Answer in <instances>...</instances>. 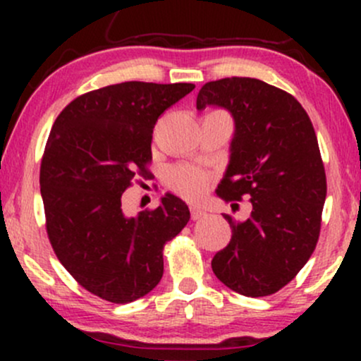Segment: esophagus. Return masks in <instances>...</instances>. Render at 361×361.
<instances>
[{"label":"esophagus","instance_id":"obj_1","mask_svg":"<svg viewBox=\"0 0 361 361\" xmlns=\"http://www.w3.org/2000/svg\"><path fill=\"white\" fill-rule=\"evenodd\" d=\"M190 214H192L193 221H198V219H202L205 215L204 210L198 209V207H190Z\"/></svg>","mask_w":361,"mask_h":361}]
</instances>
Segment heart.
Here are the masks:
<instances>
[{
    "label": "heart",
    "mask_w": 361,
    "mask_h": 361,
    "mask_svg": "<svg viewBox=\"0 0 361 361\" xmlns=\"http://www.w3.org/2000/svg\"><path fill=\"white\" fill-rule=\"evenodd\" d=\"M166 185L169 186V190H173L180 197L188 198V200H197L207 190L209 176L202 169L188 166V164H180V166L171 168L168 171Z\"/></svg>",
    "instance_id": "heart-1"
}]
</instances>
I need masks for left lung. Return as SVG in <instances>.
<instances>
[{
    "label": "left lung",
    "mask_w": 361,
    "mask_h": 361,
    "mask_svg": "<svg viewBox=\"0 0 361 361\" xmlns=\"http://www.w3.org/2000/svg\"><path fill=\"white\" fill-rule=\"evenodd\" d=\"M207 105L224 106L235 122L217 195L250 197L252 205L244 222L224 215L233 235L212 270L241 295H271L295 279L319 241L327 185L316 130L292 94L255 78L205 82L197 109Z\"/></svg>",
    "instance_id": "obj_1"
}]
</instances>
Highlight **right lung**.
<instances>
[{
	"instance_id": "right-lung-1",
	"label": "right lung",
	"mask_w": 361,
	"mask_h": 361,
	"mask_svg": "<svg viewBox=\"0 0 361 361\" xmlns=\"http://www.w3.org/2000/svg\"><path fill=\"white\" fill-rule=\"evenodd\" d=\"M193 88L110 85L74 98L54 122L40 163L45 229L62 267L103 300L128 304L151 292L164 271V244L190 221L171 193L127 217L122 193L137 176H151L152 128Z\"/></svg>"
}]
</instances>
